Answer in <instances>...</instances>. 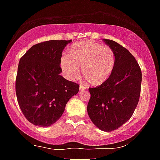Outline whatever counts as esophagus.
<instances>
[{
    "label": "esophagus",
    "instance_id": "1",
    "mask_svg": "<svg viewBox=\"0 0 160 160\" xmlns=\"http://www.w3.org/2000/svg\"><path fill=\"white\" fill-rule=\"evenodd\" d=\"M86 89V87L83 86V85H80V91H84Z\"/></svg>",
    "mask_w": 160,
    "mask_h": 160
}]
</instances>
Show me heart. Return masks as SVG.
<instances>
[{
	"label": "heart",
	"instance_id": "heart-1",
	"mask_svg": "<svg viewBox=\"0 0 160 160\" xmlns=\"http://www.w3.org/2000/svg\"><path fill=\"white\" fill-rule=\"evenodd\" d=\"M115 56L113 49L93 41H80L71 48L69 55L64 54L60 65L64 73L71 80L80 75L93 86L104 84L113 72Z\"/></svg>",
	"mask_w": 160,
	"mask_h": 160
}]
</instances>
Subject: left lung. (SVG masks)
I'll return each mask as SVG.
<instances>
[{
	"label": "left lung",
	"instance_id": "8db88e82",
	"mask_svg": "<svg viewBox=\"0 0 160 160\" xmlns=\"http://www.w3.org/2000/svg\"><path fill=\"white\" fill-rule=\"evenodd\" d=\"M103 41L115 53V68L104 84L88 88L91 96L87 111L98 128L111 132L128 121L136 109L140 98L142 71L128 49L111 40Z\"/></svg>",
	"mask_w": 160,
	"mask_h": 160
}]
</instances>
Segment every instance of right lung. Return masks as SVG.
I'll list each match as a JSON object with an SVG mask.
<instances>
[{"mask_svg": "<svg viewBox=\"0 0 160 160\" xmlns=\"http://www.w3.org/2000/svg\"><path fill=\"white\" fill-rule=\"evenodd\" d=\"M69 41H48L34 45L19 60L15 91L18 105L28 121L48 127L58 121L66 104L80 85L60 75V59Z\"/></svg>", "mask_w": 160, "mask_h": 160, "instance_id": "right-lung-1", "label": "right lung"}]
</instances>
